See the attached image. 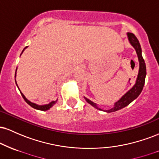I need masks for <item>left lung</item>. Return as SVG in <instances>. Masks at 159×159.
<instances>
[{
	"label": "left lung",
	"mask_w": 159,
	"mask_h": 159,
	"mask_svg": "<svg viewBox=\"0 0 159 159\" xmlns=\"http://www.w3.org/2000/svg\"><path fill=\"white\" fill-rule=\"evenodd\" d=\"M127 37L128 39H129V43L132 45L133 48L135 49L137 55H138V61H139V70H138V76H137L135 84L133 85V87L130 90H128L118 101H116L113 105V107L111 108L108 109V110H103V109L100 108L98 106L97 104L93 102H92L89 98H86L84 96V98L86 101H87V102H88L93 107H94L95 108L98 109L99 111H103L107 113H111L120 110V109L126 107L127 105H129L134 99H136L138 97V96L140 94V93L142 92V90H143L144 83H145L146 75H147V69H146L145 62H144L143 57H142L141 47H140L138 39H137L136 36L133 34H132V33L128 32Z\"/></svg>",
	"instance_id": "left-lung-1"
}]
</instances>
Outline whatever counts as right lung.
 <instances>
[{
    "label": "right lung",
    "mask_w": 159,
    "mask_h": 159,
    "mask_svg": "<svg viewBox=\"0 0 159 159\" xmlns=\"http://www.w3.org/2000/svg\"><path fill=\"white\" fill-rule=\"evenodd\" d=\"M27 47H28V46L25 47V48L23 49V51H22V52H21V54H20V56H21V54H22V53L24 52V51H25V49H26V48H27ZM16 71H17V68H16V73H15V81H16V86H17L18 89H19V90L20 91V93H21V96H22L24 99H25V101L26 102H27V104H28V105H30V106H31L32 107H34V109H36V110H39V111H48V110H49V109L51 108V107H52L53 106V105H55V104L57 103V98L56 101H52V102H51L50 103L45 104V105H37V104L32 102H30V100L27 99V98L26 97H25V95H24V94L22 93H21V91L20 90L19 86H18V84H17V82H16Z\"/></svg>",
    "instance_id": "right-lung-1"
}]
</instances>
